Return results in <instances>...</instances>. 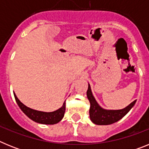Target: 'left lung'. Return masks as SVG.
Returning <instances> with one entry per match:
<instances>
[{"label":"left lung","mask_w":149,"mask_h":149,"mask_svg":"<svg viewBox=\"0 0 149 149\" xmlns=\"http://www.w3.org/2000/svg\"><path fill=\"white\" fill-rule=\"evenodd\" d=\"M86 95L90 103L89 117L91 121L98 125H107L118 122L123 118L134 106L136 100L122 110H105L99 106L93 96L90 85L88 86Z\"/></svg>","instance_id":"1"}]
</instances>
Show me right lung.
I'll return each mask as SVG.
<instances>
[{
  "label": "right lung",
  "mask_w": 149,
  "mask_h": 149,
  "mask_svg": "<svg viewBox=\"0 0 149 149\" xmlns=\"http://www.w3.org/2000/svg\"><path fill=\"white\" fill-rule=\"evenodd\" d=\"M14 93L15 101L21 110L27 116H28L30 119H32L34 122H37V123L44 124V125H54V124L60 122L64 116V113L65 111V101H64L63 106L60 109L54 112L47 113V112L38 111V110H33V109H31L28 107L25 106L17 98L15 93Z\"/></svg>",
  "instance_id": "1"
}]
</instances>
